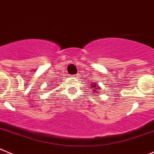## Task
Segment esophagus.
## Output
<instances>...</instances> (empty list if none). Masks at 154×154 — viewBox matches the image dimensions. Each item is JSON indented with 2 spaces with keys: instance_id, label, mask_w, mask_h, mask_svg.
Here are the masks:
<instances>
[{
  "instance_id": "obj_1",
  "label": "esophagus",
  "mask_w": 154,
  "mask_h": 154,
  "mask_svg": "<svg viewBox=\"0 0 154 154\" xmlns=\"http://www.w3.org/2000/svg\"><path fill=\"white\" fill-rule=\"evenodd\" d=\"M73 77H75V78H78V77H80V74H74V75H73Z\"/></svg>"
}]
</instances>
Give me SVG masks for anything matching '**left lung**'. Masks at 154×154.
Here are the masks:
<instances>
[{
  "label": "left lung",
  "instance_id": "8db88e82",
  "mask_svg": "<svg viewBox=\"0 0 154 154\" xmlns=\"http://www.w3.org/2000/svg\"><path fill=\"white\" fill-rule=\"evenodd\" d=\"M92 85H93V88H94V87H97V86H96V85H94V84H92ZM94 91H95V93H96V92H97L98 89L94 90Z\"/></svg>",
  "mask_w": 154,
  "mask_h": 154
}]
</instances>
